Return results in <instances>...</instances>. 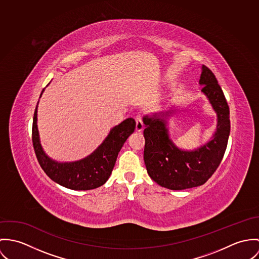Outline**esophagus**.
Returning a JSON list of instances; mask_svg holds the SVG:
<instances>
[{"mask_svg":"<svg viewBox=\"0 0 259 259\" xmlns=\"http://www.w3.org/2000/svg\"><path fill=\"white\" fill-rule=\"evenodd\" d=\"M144 129V124L143 122H142V119H141V117H137L136 118V131L137 132H141V131H143Z\"/></svg>","mask_w":259,"mask_h":259,"instance_id":"obj_1","label":"esophagus"}]
</instances>
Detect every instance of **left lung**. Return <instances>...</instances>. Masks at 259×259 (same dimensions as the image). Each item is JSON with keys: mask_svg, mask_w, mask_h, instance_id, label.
Returning <instances> with one entry per match:
<instances>
[{"mask_svg": "<svg viewBox=\"0 0 259 259\" xmlns=\"http://www.w3.org/2000/svg\"><path fill=\"white\" fill-rule=\"evenodd\" d=\"M199 84L217 114V128L207 143L194 150L179 148L170 138L169 119L179 111L176 106L147 114L144 161L148 175L161 187L185 190L204 184L220 166L230 137V108L211 70L201 66Z\"/></svg>", "mask_w": 259, "mask_h": 259, "instance_id": "1", "label": "left lung"}]
</instances>
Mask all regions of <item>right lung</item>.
Listing matches in <instances>:
<instances>
[{
    "label": "right lung",
    "instance_id": "1",
    "mask_svg": "<svg viewBox=\"0 0 259 259\" xmlns=\"http://www.w3.org/2000/svg\"><path fill=\"white\" fill-rule=\"evenodd\" d=\"M44 91L45 89L39 98ZM37 105L32 121V144L41 169L58 185L74 191L92 190L104 185L114 168L118 153L135 130V120L127 118L111 128L103 142L85 158L73 162H59L49 157L40 144Z\"/></svg>",
    "mask_w": 259,
    "mask_h": 259
}]
</instances>
